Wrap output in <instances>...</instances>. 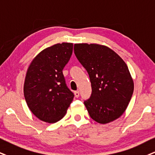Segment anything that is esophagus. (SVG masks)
<instances>
[{
	"mask_svg": "<svg viewBox=\"0 0 155 155\" xmlns=\"http://www.w3.org/2000/svg\"><path fill=\"white\" fill-rule=\"evenodd\" d=\"M80 95V93L79 91H74V96L76 97V98H78Z\"/></svg>",
	"mask_w": 155,
	"mask_h": 155,
	"instance_id": "34e87169",
	"label": "esophagus"
}]
</instances>
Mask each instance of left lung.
<instances>
[{"label": "left lung", "instance_id": "obj_1", "mask_svg": "<svg viewBox=\"0 0 155 155\" xmlns=\"http://www.w3.org/2000/svg\"><path fill=\"white\" fill-rule=\"evenodd\" d=\"M74 52L89 74L92 93L84 101L91 118L107 124L127 109L134 82L124 61L114 51L96 44H75Z\"/></svg>", "mask_w": 155, "mask_h": 155}]
</instances>
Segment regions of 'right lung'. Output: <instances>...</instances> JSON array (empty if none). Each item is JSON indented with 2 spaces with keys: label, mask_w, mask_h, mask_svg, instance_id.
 Here are the masks:
<instances>
[{
  "label": "right lung",
  "mask_w": 155,
  "mask_h": 155,
  "mask_svg": "<svg viewBox=\"0 0 155 155\" xmlns=\"http://www.w3.org/2000/svg\"><path fill=\"white\" fill-rule=\"evenodd\" d=\"M73 44H57L41 51L26 72L24 93L28 108L39 119L55 123L65 115L74 98L62 70L72 54Z\"/></svg>",
  "instance_id": "1"
}]
</instances>
